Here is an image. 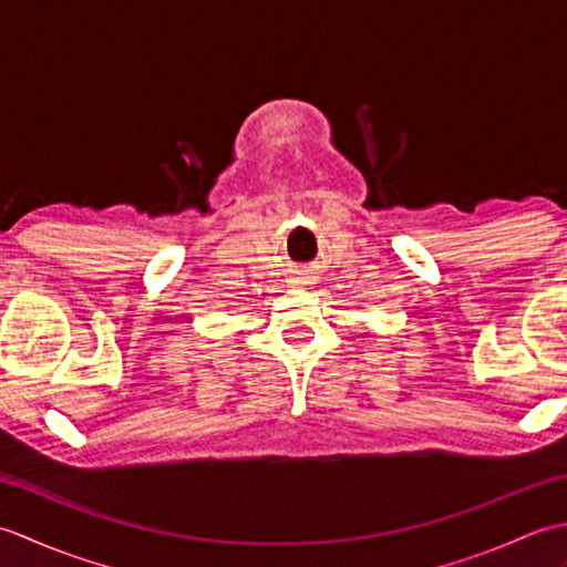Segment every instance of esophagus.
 <instances>
[{"label": "esophagus", "mask_w": 567, "mask_h": 567, "mask_svg": "<svg viewBox=\"0 0 567 567\" xmlns=\"http://www.w3.org/2000/svg\"><path fill=\"white\" fill-rule=\"evenodd\" d=\"M290 282H292L295 287H307V285H315V277H311L309 272H295Z\"/></svg>", "instance_id": "34e87169"}]
</instances>
